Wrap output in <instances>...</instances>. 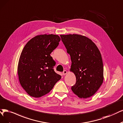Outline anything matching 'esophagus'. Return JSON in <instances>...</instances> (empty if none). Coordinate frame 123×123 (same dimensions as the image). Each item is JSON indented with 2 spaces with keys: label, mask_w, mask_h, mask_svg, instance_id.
<instances>
[{
  "label": "esophagus",
  "mask_w": 123,
  "mask_h": 123,
  "mask_svg": "<svg viewBox=\"0 0 123 123\" xmlns=\"http://www.w3.org/2000/svg\"><path fill=\"white\" fill-rule=\"evenodd\" d=\"M67 74V71H66V70H64L63 71V72H62V74H63V75H65V74Z\"/></svg>",
  "instance_id": "34e87169"
}]
</instances>
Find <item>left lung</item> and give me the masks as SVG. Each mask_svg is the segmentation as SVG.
<instances>
[{"label": "left lung", "mask_w": 123, "mask_h": 123, "mask_svg": "<svg viewBox=\"0 0 123 123\" xmlns=\"http://www.w3.org/2000/svg\"><path fill=\"white\" fill-rule=\"evenodd\" d=\"M61 40L71 57L70 71L76 77L71 90L80 98L91 97L103 81V65L101 55L92 40L79 34L60 35Z\"/></svg>", "instance_id": "obj_1"}]
</instances>
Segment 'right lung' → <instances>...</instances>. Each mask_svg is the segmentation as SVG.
Returning a JSON list of instances; mask_svg holds the SVG:
<instances>
[{
  "label": "right lung",
  "mask_w": 123,
  "mask_h": 123,
  "mask_svg": "<svg viewBox=\"0 0 123 123\" xmlns=\"http://www.w3.org/2000/svg\"><path fill=\"white\" fill-rule=\"evenodd\" d=\"M60 40L58 35H39L23 49L18 74L21 86L30 96L39 98L48 94L61 79L54 70L56 63L50 56Z\"/></svg>",
  "instance_id": "right-lung-1"
}]
</instances>
